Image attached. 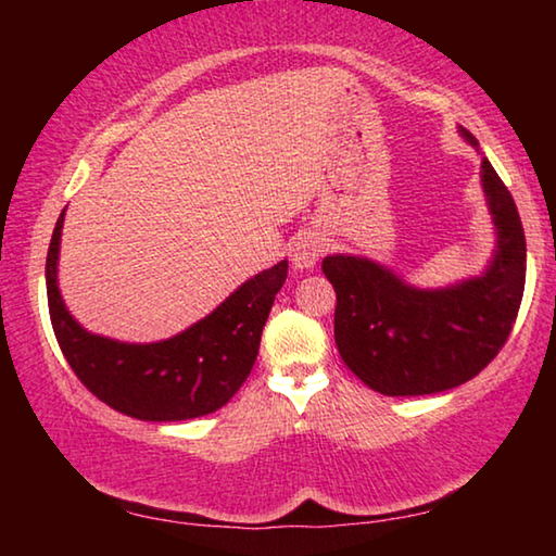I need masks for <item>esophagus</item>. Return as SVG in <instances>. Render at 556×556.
Segmentation results:
<instances>
[{
  "label": "esophagus",
  "instance_id": "34e87169",
  "mask_svg": "<svg viewBox=\"0 0 556 556\" xmlns=\"http://www.w3.org/2000/svg\"><path fill=\"white\" fill-rule=\"evenodd\" d=\"M326 252V240L316 232H301L291 242V262L299 269H312Z\"/></svg>",
  "mask_w": 556,
  "mask_h": 556
}]
</instances>
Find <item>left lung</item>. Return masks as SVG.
Returning <instances> with one entry per match:
<instances>
[{"label":"left lung","instance_id":"obj_1","mask_svg":"<svg viewBox=\"0 0 556 556\" xmlns=\"http://www.w3.org/2000/svg\"><path fill=\"white\" fill-rule=\"evenodd\" d=\"M464 137L478 147L468 131ZM481 176L497 225V252L483 277L421 291L370 260H324V275L336 289L338 353L375 392L412 397L458 388L501 353L513 331L525 291V230L488 159Z\"/></svg>","mask_w":556,"mask_h":556}]
</instances>
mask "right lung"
I'll list each match as a JSON object with an SVG mask.
<instances>
[{"label": "right lung", "mask_w": 556, "mask_h": 556, "mask_svg": "<svg viewBox=\"0 0 556 556\" xmlns=\"http://www.w3.org/2000/svg\"><path fill=\"white\" fill-rule=\"evenodd\" d=\"M63 215L46 255L51 326L78 380L108 407L144 421H184L220 409L248 380L262 328L289 265L279 262L230 294L211 316L162 343L135 345L75 324L55 285Z\"/></svg>", "instance_id": "1"}]
</instances>
